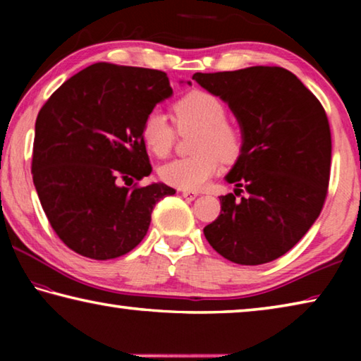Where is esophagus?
I'll return each mask as SVG.
<instances>
[{"mask_svg":"<svg viewBox=\"0 0 361 361\" xmlns=\"http://www.w3.org/2000/svg\"><path fill=\"white\" fill-rule=\"evenodd\" d=\"M181 195L185 197L186 200H194L195 197H197V191H191V189H183L181 191Z\"/></svg>","mask_w":361,"mask_h":361,"instance_id":"obj_1","label":"esophagus"}]
</instances>
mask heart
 <instances>
[{
	"mask_svg": "<svg viewBox=\"0 0 361 361\" xmlns=\"http://www.w3.org/2000/svg\"><path fill=\"white\" fill-rule=\"evenodd\" d=\"M175 124L180 133L195 132L191 148L195 154L175 159L159 169L164 183L180 189H199L219 170V157L232 162L240 156L243 137L239 126L226 119V105L207 90H191L173 103ZM176 129L161 111H152L143 122L142 138L157 157L173 149Z\"/></svg>",
	"mask_w": 361,
	"mask_h": 361,
	"instance_id": "1",
	"label": "heart"
}]
</instances>
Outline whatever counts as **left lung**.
Listing matches in <instances>:
<instances>
[{
    "label": "left lung",
    "mask_w": 361,
    "mask_h": 361,
    "mask_svg": "<svg viewBox=\"0 0 361 361\" xmlns=\"http://www.w3.org/2000/svg\"><path fill=\"white\" fill-rule=\"evenodd\" d=\"M192 79L228 102L243 132L242 152L226 176L237 189L219 197L221 212L204 228L205 239L237 264L277 259L325 205L331 170L325 108L282 66L195 73Z\"/></svg>",
    "instance_id": "1"
}]
</instances>
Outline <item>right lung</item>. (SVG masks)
I'll use <instances>...</instances> for the list:
<instances>
[{
  "label": "right lung",
  "mask_w": 361,
  "mask_h": 361,
  "mask_svg": "<svg viewBox=\"0 0 361 361\" xmlns=\"http://www.w3.org/2000/svg\"><path fill=\"white\" fill-rule=\"evenodd\" d=\"M172 95L164 71L94 63L76 73L39 109L32 173L39 202L66 247L90 259H113L148 232L156 202L175 189L121 182L151 173L142 127Z\"/></svg>",
  "instance_id": "add662e5"
}]
</instances>
